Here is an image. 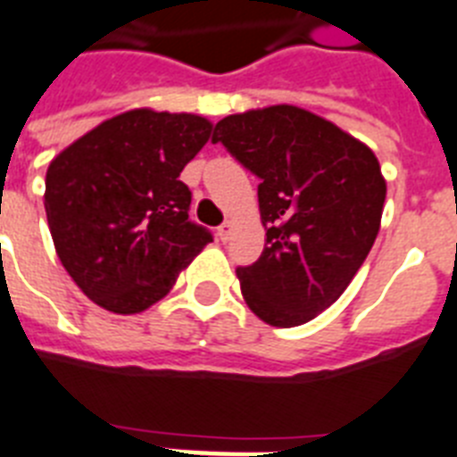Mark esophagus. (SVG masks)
<instances>
[{"instance_id": "34e87169", "label": "esophagus", "mask_w": 457, "mask_h": 457, "mask_svg": "<svg viewBox=\"0 0 457 457\" xmlns=\"http://www.w3.org/2000/svg\"><path fill=\"white\" fill-rule=\"evenodd\" d=\"M231 233H233V221H224V224L217 228V236H220L224 243L228 240V237H231Z\"/></svg>"}]
</instances>
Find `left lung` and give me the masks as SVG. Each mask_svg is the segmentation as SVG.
<instances>
[{
	"label": "left lung",
	"instance_id": "left-lung-1",
	"mask_svg": "<svg viewBox=\"0 0 457 457\" xmlns=\"http://www.w3.org/2000/svg\"><path fill=\"white\" fill-rule=\"evenodd\" d=\"M212 142L262 179L266 245L236 270L245 303L270 327L311 322L345 292L378 236L387 194L378 158L294 104L226 116Z\"/></svg>",
	"mask_w": 457,
	"mask_h": 457
}]
</instances>
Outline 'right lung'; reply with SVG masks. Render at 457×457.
Returning <instances> with one entry per match:
<instances>
[{"mask_svg": "<svg viewBox=\"0 0 457 457\" xmlns=\"http://www.w3.org/2000/svg\"><path fill=\"white\" fill-rule=\"evenodd\" d=\"M212 120L139 107L102 120L46 170L48 228L60 263L93 303L116 315L152 308L212 236L188 221L179 179Z\"/></svg>", "mask_w": 457, "mask_h": 457, "instance_id": "obj_1", "label": "right lung"}]
</instances>
